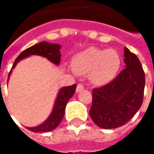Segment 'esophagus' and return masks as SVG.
Instances as JSON below:
<instances>
[{
    "label": "esophagus",
    "mask_w": 154,
    "mask_h": 154,
    "mask_svg": "<svg viewBox=\"0 0 154 154\" xmlns=\"http://www.w3.org/2000/svg\"><path fill=\"white\" fill-rule=\"evenodd\" d=\"M83 89H84V87H83V85L82 84V83H79V84H77L76 91L78 92H81V91H82Z\"/></svg>",
    "instance_id": "34e87169"
}]
</instances>
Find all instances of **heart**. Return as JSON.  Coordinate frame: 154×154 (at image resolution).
Segmentation results:
<instances>
[{
    "mask_svg": "<svg viewBox=\"0 0 154 154\" xmlns=\"http://www.w3.org/2000/svg\"><path fill=\"white\" fill-rule=\"evenodd\" d=\"M72 66L74 72L79 75L88 74L92 83L103 86L118 76L122 66V59L113 49L89 47L74 57Z\"/></svg>",
    "mask_w": 154,
    "mask_h": 154,
    "instance_id": "obj_1",
    "label": "heart"
}]
</instances>
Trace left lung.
<instances>
[{
  "instance_id": "left-lung-1",
  "label": "left lung",
  "mask_w": 154,
  "mask_h": 154,
  "mask_svg": "<svg viewBox=\"0 0 154 154\" xmlns=\"http://www.w3.org/2000/svg\"><path fill=\"white\" fill-rule=\"evenodd\" d=\"M126 67L114 80L92 90L90 117L105 129L117 128L133 118L143 104L145 74L139 59L124 47Z\"/></svg>"
}]
</instances>
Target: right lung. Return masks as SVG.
Instances as JSON below:
<instances>
[{
  "label": "right lung",
  "mask_w": 154,
  "mask_h": 154,
  "mask_svg": "<svg viewBox=\"0 0 154 154\" xmlns=\"http://www.w3.org/2000/svg\"><path fill=\"white\" fill-rule=\"evenodd\" d=\"M60 48H61V46L58 44H51L46 42H42L36 44V45L26 49L15 60L12 68L10 71L8 78L10 77V74L11 72V70L16 66L17 62L21 59L29 57L31 55L42 56L44 57H47L49 61L53 62L54 64L59 65L60 61H61ZM76 88H77V84L62 88L59 91L58 95L57 97V100L55 102L53 110L51 112V115L49 116L48 119L42 124L37 126V127L27 128L28 130L32 131V132H35V133H37V132H50V131L54 130L59 125V123L61 122L62 118L64 117L66 103L75 93Z\"/></svg>",
  "instance_id": "obj_1"
}]
</instances>
